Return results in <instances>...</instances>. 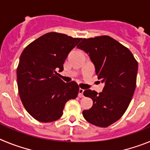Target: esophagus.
<instances>
[{"instance_id": "obj_1", "label": "esophagus", "mask_w": 150, "mask_h": 150, "mask_svg": "<svg viewBox=\"0 0 150 150\" xmlns=\"http://www.w3.org/2000/svg\"><path fill=\"white\" fill-rule=\"evenodd\" d=\"M83 91H84V90L83 89V88H79V94H78V96L79 97V98H83L84 95H83Z\"/></svg>"}]
</instances>
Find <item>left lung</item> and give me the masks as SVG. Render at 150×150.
I'll return each instance as SVG.
<instances>
[{
	"label": "left lung",
	"mask_w": 150,
	"mask_h": 150,
	"mask_svg": "<svg viewBox=\"0 0 150 150\" xmlns=\"http://www.w3.org/2000/svg\"><path fill=\"white\" fill-rule=\"evenodd\" d=\"M89 55L98 79L104 83L102 92L91 89L83 95L93 100L83 111L85 120L98 127L109 126L126 111L136 88L138 64L127 47L109 36L84 38L77 46Z\"/></svg>",
	"instance_id": "left-lung-1"
}]
</instances>
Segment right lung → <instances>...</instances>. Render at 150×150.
I'll list each match as a JSON object with an SVG mask.
<instances>
[{
  "instance_id": "obj_1",
  "label": "right lung",
  "mask_w": 150,
  "mask_h": 150,
  "mask_svg": "<svg viewBox=\"0 0 150 150\" xmlns=\"http://www.w3.org/2000/svg\"><path fill=\"white\" fill-rule=\"evenodd\" d=\"M81 38L50 32L28 45L17 67L18 95L30 116L41 122H51L63 114L66 102L79 93L76 82L64 83L59 77L69 52Z\"/></svg>"
}]
</instances>
